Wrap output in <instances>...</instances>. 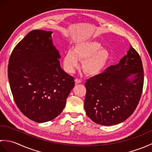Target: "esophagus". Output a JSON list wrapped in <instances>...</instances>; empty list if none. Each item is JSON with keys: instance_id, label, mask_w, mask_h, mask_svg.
I'll return each instance as SVG.
<instances>
[{"instance_id": "34e87169", "label": "esophagus", "mask_w": 152, "mask_h": 152, "mask_svg": "<svg viewBox=\"0 0 152 152\" xmlns=\"http://www.w3.org/2000/svg\"><path fill=\"white\" fill-rule=\"evenodd\" d=\"M82 82V80L81 79H79V78H77L75 79L76 83H81Z\"/></svg>"}]
</instances>
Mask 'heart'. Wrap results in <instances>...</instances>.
<instances>
[{
  "label": "heart",
  "mask_w": 152,
  "mask_h": 152,
  "mask_svg": "<svg viewBox=\"0 0 152 152\" xmlns=\"http://www.w3.org/2000/svg\"><path fill=\"white\" fill-rule=\"evenodd\" d=\"M110 57L108 51L96 42H85L76 45L74 50L66 51L64 57V69L69 72L78 67L79 60H83L82 68L89 75H96L104 69Z\"/></svg>",
  "instance_id": "b5f03b06"
}]
</instances>
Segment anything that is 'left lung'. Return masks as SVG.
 <instances>
[{"mask_svg":"<svg viewBox=\"0 0 152 152\" xmlns=\"http://www.w3.org/2000/svg\"><path fill=\"white\" fill-rule=\"evenodd\" d=\"M143 85L141 58L131 46L118 64L86 80L87 115L96 124L105 126L124 121L136 109Z\"/></svg>","mask_w":152,"mask_h":152,"instance_id":"left-lung-1","label":"left lung"}]
</instances>
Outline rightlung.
<instances>
[{"mask_svg": "<svg viewBox=\"0 0 152 152\" xmlns=\"http://www.w3.org/2000/svg\"><path fill=\"white\" fill-rule=\"evenodd\" d=\"M51 31L33 30L16 45L9 59L8 77L14 101L23 114L37 123L62 112L74 78L61 69Z\"/></svg>", "mask_w": 152, "mask_h": 152, "instance_id": "obj_1", "label": "right lung"}]
</instances>
